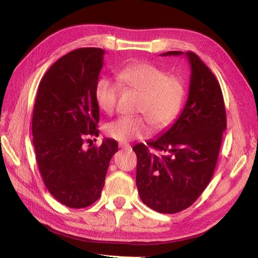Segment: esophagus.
Here are the masks:
<instances>
[{"mask_svg": "<svg viewBox=\"0 0 258 258\" xmlns=\"http://www.w3.org/2000/svg\"><path fill=\"white\" fill-rule=\"evenodd\" d=\"M118 146L120 147L122 150H125V151H128L131 150V145L130 144H126V143H119Z\"/></svg>", "mask_w": 258, "mask_h": 258, "instance_id": "esophagus-1", "label": "esophagus"}]
</instances>
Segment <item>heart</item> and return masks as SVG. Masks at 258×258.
I'll use <instances>...</instances> for the list:
<instances>
[{
	"mask_svg": "<svg viewBox=\"0 0 258 258\" xmlns=\"http://www.w3.org/2000/svg\"><path fill=\"white\" fill-rule=\"evenodd\" d=\"M119 84L141 94L138 113L141 116H122L108 123L107 136L119 142L144 139L153 132V124L164 130L177 118L185 98V84L176 75L151 63H134L122 69L117 74ZM119 85L107 78L96 82L94 97L104 113L112 115L116 111Z\"/></svg>",
	"mask_w": 258,
	"mask_h": 258,
	"instance_id": "obj_1",
	"label": "heart"
}]
</instances>
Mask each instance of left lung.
I'll use <instances>...</instances> for the list:
<instances>
[{
	"label": "left lung",
	"instance_id": "left-lung-1",
	"mask_svg": "<svg viewBox=\"0 0 258 258\" xmlns=\"http://www.w3.org/2000/svg\"><path fill=\"white\" fill-rule=\"evenodd\" d=\"M171 51L162 54L182 55ZM190 65L188 97L183 112L161 138L147 145L165 152L157 156L144 144L133 151L138 156L136 186L142 202L164 214L189 207L204 191L215 169L226 130V111L215 75L193 52H186Z\"/></svg>",
	"mask_w": 258,
	"mask_h": 258
}]
</instances>
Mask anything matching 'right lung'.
Returning <instances> with one entry per match:
<instances>
[{
	"label": "right lung",
	"instance_id": "1",
	"mask_svg": "<svg viewBox=\"0 0 258 258\" xmlns=\"http://www.w3.org/2000/svg\"><path fill=\"white\" fill-rule=\"evenodd\" d=\"M104 53L98 47L68 53L48 69L37 89L32 134L38 169L54 199L71 208L100 199L109 161L118 150L112 139L83 147L86 136H98L94 89Z\"/></svg>",
	"mask_w": 258,
	"mask_h": 258
}]
</instances>
